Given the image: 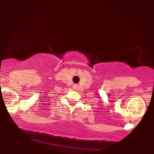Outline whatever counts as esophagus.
<instances>
[{
  "mask_svg": "<svg viewBox=\"0 0 154 154\" xmlns=\"http://www.w3.org/2000/svg\"><path fill=\"white\" fill-rule=\"evenodd\" d=\"M77 87H78L77 85H73V88H75V89H76Z\"/></svg>",
  "mask_w": 154,
  "mask_h": 154,
  "instance_id": "34e87169",
  "label": "esophagus"
}]
</instances>
